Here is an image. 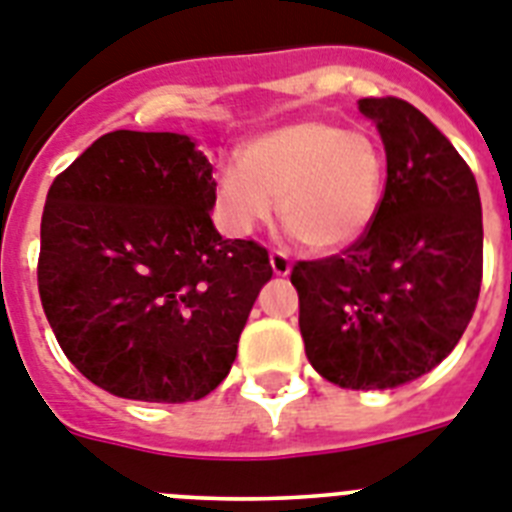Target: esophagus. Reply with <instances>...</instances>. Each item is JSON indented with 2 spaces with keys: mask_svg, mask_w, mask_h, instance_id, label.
I'll return each instance as SVG.
<instances>
[{
  "mask_svg": "<svg viewBox=\"0 0 512 512\" xmlns=\"http://www.w3.org/2000/svg\"><path fill=\"white\" fill-rule=\"evenodd\" d=\"M270 268H273V273H276V276H289L291 260L283 255V252L273 249V252H270Z\"/></svg>",
  "mask_w": 512,
  "mask_h": 512,
  "instance_id": "obj_1",
  "label": "esophagus"
}]
</instances>
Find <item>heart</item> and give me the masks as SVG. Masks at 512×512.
<instances>
[{"label":"heart","mask_w":512,"mask_h":512,"mask_svg":"<svg viewBox=\"0 0 512 512\" xmlns=\"http://www.w3.org/2000/svg\"><path fill=\"white\" fill-rule=\"evenodd\" d=\"M382 153L364 132L302 119L255 137L221 166L218 218L252 234L278 216L312 252H341L369 231L382 200Z\"/></svg>","instance_id":"1"}]
</instances>
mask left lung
I'll return each mask as SVG.
<instances>
[{
  "mask_svg": "<svg viewBox=\"0 0 512 512\" xmlns=\"http://www.w3.org/2000/svg\"><path fill=\"white\" fill-rule=\"evenodd\" d=\"M388 179L367 234L341 255L299 260V330L333 385H406L455 349L482 289V200L458 150L401 98H362Z\"/></svg>",
  "mask_w": 512,
  "mask_h": 512,
  "instance_id": "left-lung-1",
  "label": "left lung"
}]
</instances>
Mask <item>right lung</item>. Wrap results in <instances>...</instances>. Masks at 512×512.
<instances>
[{
	"mask_svg": "<svg viewBox=\"0 0 512 512\" xmlns=\"http://www.w3.org/2000/svg\"><path fill=\"white\" fill-rule=\"evenodd\" d=\"M213 163L176 132L98 137L54 179L38 294L93 385L132 401H200L229 375L268 249L210 221Z\"/></svg>",
	"mask_w": 512,
	"mask_h": 512,
	"instance_id": "1",
	"label": "right lung"
}]
</instances>
